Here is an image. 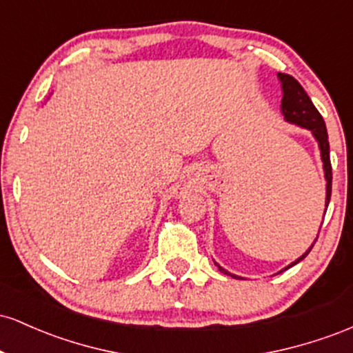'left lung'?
<instances>
[{"label":"left lung","mask_w":353,"mask_h":353,"mask_svg":"<svg viewBox=\"0 0 353 353\" xmlns=\"http://www.w3.org/2000/svg\"><path fill=\"white\" fill-rule=\"evenodd\" d=\"M277 76H279V79H281V83H282V106H281V111L283 114V119H285L287 123H292V124L301 125V128L309 129V131H312V134H314V137L317 139V143H319L320 157H322L323 172H325V181H327L325 208H329L330 194H332V165H330L329 134H327L325 121H323V117L320 116L317 108L314 106V103H312L309 96H307L305 89L301 86V83H299L297 79L292 78L290 74H283V72H279ZM325 212H327V209H325ZM323 216H325V214H323ZM320 228H322V225H320ZM315 241H317V239H315ZM315 241H314V244H315ZM314 244L309 247V250H307L305 254H302L301 257L297 259V261L292 262L290 265H287L283 270H287L289 267L299 264L302 259H305L312 250V247H314ZM216 265L219 267V270H221V272L228 274L234 279H241L239 275H234V274L228 272L225 269H222V267L219 265L217 262H216ZM281 272H282V270H281Z\"/></svg>","instance_id":"8db88e82"}]
</instances>
